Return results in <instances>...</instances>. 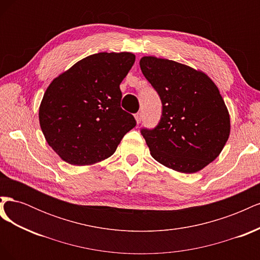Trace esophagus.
Returning a JSON list of instances; mask_svg holds the SVG:
<instances>
[{"label":"esophagus","instance_id":"34e87169","mask_svg":"<svg viewBox=\"0 0 260 260\" xmlns=\"http://www.w3.org/2000/svg\"><path fill=\"white\" fill-rule=\"evenodd\" d=\"M135 117H136V120H137V122L138 123H140L141 121H142V119H143V115H142V113H137L136 115H135Z\"/></svg>","mask_w":260,"mask_h":260}]
</instances>
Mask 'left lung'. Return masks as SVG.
Here are the masks:
<instances>
[{"label": "left lung", "mask_w": 260, "mask_h": 260, "mask_svg": "<svg viewBox=\"0 0 260 260\" xmlns=\"http://www.w3.org/2000/svg\"><path fill=\"white\" fill-rule=\"evenodd\" d=\"M140 67L162 104L157 127L141 130L152 157L183 174L202 170L230 136V115L217 85L201 70L175 60L143 56Z\"/></svg>", "instance_id": "1"}]
</instances>
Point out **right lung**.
Masks as SVG:
<instances>
[{
  "label": "right lung",
  "instance_id": "add662e5",
  "mask_svg": "<svg viewBox=\"0 0 260 260\" xmlns=\"http://www.w3.org/2000/svg\"><path fill=\"white\" fill-rule=\"evenodd\" d=\"M135 54L98 53L60 74L46 89L39 121L48 144L60 158L88 166L111 157L136 119L120 107L119 85Z\"/></svg>",
  "mask_w": 260,
  "mask_h": 260
}]
</instances>
